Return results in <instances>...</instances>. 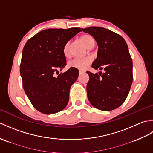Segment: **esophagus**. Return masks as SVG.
<instances>
[{"instance_id": "esophagus-1", "label": "esophagus", "mask_w": 153, "mask_h": 153, "mask_svg": "<svg viewBox=\"0 0 153 153\" xmlns=\"http://www.w3.org/2000/svg\"><path fill=\"white\" fill-rule=\"evenodd\" d=\"M84 72H85V71H83V70H79V74H83Z\"/></svg>"}]
</instances>
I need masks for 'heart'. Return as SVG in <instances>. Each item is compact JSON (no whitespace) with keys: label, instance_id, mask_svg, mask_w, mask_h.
Masks as SVG:
<instances>
[{"label":"heart","instance_id":"heart-1","mask_svg":"<svg viewBox=\"0 0 153 153\" xmlns=\"http://www.w3.org/2000/svg\"><path fill=\"white\" fill-rule=\"evenodd\" d=\"M82 41L85 43L89 48L91 47V45L94 43V40L93 37L90 35L85 34L83 35L81 37ZM70 44L69 43H66L64 45L63 47V53L66 56H69L70 54ZM91 58L89 57L83 58H74L71 60L68 63V66L70 68H77L79 70H85L87 66L91 63Z\"/></svg>","mask_w":153,"mask_h":153}]
</instances>
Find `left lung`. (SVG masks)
Masks as SVG:
<instances>
[{
  "label": "left lung",
  "mask_w": 153,
  "mask_h": 153,
  "mask_svg": "<svg viewBox=\"0 0 153 153\" xmlns=\"http://www.w3.org/2000/svg\"><path fill=\"white\" fill-rule=\"evenodd\" d=\"M82 30L91 35L99 47L92 67L105 71H87L89 76L87 97L97 109L114 110L125 101L133 82V63L128 45L121 35L105 28L89 27Z\"/></svg>",
  "instance_id": "left-lung-1"
}]
</instances>
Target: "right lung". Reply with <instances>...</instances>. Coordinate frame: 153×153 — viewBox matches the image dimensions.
Here are the masks:
<instances>
[{
  "label": "right lung",
  "instance_id": "1",
  "mask_svg": "<svg viewBox=\"0 0 153 153\" xmlns=\"http://www.w3.org/2000/svg\"><path fill=\"white\" fill-rule=\"evenodd\" d=\"M81 31L80 27L48 29L39 32L25 45L20 64L23 87L32 105L41 113H56L68 105L70 87L79 71L70 68L57 77L54 74L66 65L64 45Z\"/></svg>",
  "mask_w": 153,
  "mask_h": 153
}]
</instances>
